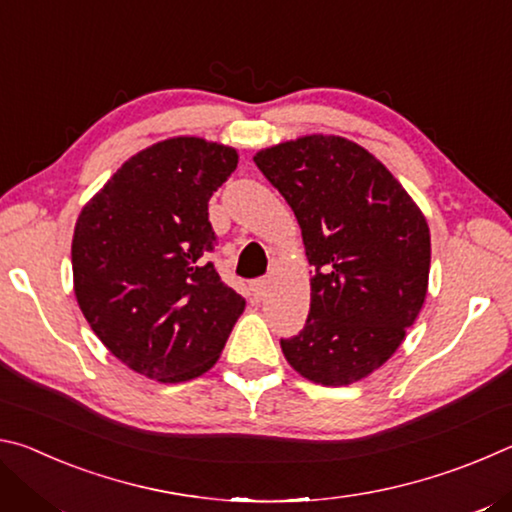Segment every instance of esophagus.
<instances>
[{"mask_svg": "<svg viewBox=\"0 0 512 512\" xmlns=\"http://www.w3.org/2000/svg\"><path fill=\"white\" fill-rule=\"evenodd\" d=\"M268 284H271V282H268L266 277H259V280L250 282V293H253L255 300H262V298L266 296V293H268Z\"/></svg>", "mask_w": 512, "mask_h": 512, "instance_id": "obj_1", "label": "esophagus"}]
</instances>
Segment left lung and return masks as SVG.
<instances>
[{
  "instance_id": "obj_1",
  "label": "left lung",
  "mask_w": 512,
  "mask_h": 512,
  "mask_svg": "<svg viewBox=\"0 0 512 512\" xmlns=\"http://www.w3.org/2000/svg\"><path fill=\"white\" fill-rule=\"evenodd\" d=\"M302 230L311 277L307 323L282 339L291 368L348 386L400 348L427 298L431 237L420 207L363 146L305 135L255 155Z\"/></svg>"
}]
</instances>
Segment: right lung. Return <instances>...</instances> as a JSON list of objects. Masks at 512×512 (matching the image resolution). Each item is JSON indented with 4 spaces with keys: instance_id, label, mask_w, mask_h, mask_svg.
<instances>
[{
    "instance_id": "right-lung-1",
    "label": "right lung",
    "mask_w": 512,
    "mask_h": 512,
    "mask_svg": "<svg viewBox=\"0 0 512 512\" xmlns=\"http://www.w3.org/2000/svg\"><path fill=\"white\" fill-rule=\"evenodd\" d=\"M237 162L232 146L171 137L121 164L76 221L85 320L121 363L162 384L210 370L246 307L207 262V203Z\"/></svg>"
}]
</instances>
